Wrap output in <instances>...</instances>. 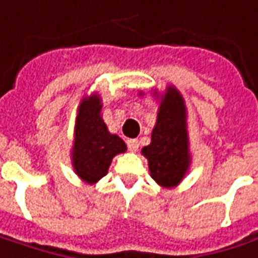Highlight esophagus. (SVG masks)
Wrapping results in <instances>:
<instances>
[{
  "label": "esophagus",
  "instance_id": "obj_1",
  "mask_svg": "<svg viewBox=\"0 0 258 258\" xmlns=\"http://www.w3.org/2000/svg\"><path fill=\"white\" fill-rule=\"evenodd\" d=\"M127 145H128L130 151H137L140 144H138V140H128V141H127Z\"/></svg>",
  "mask_w": 258,
  "mask_h": 258
}]
</instances>
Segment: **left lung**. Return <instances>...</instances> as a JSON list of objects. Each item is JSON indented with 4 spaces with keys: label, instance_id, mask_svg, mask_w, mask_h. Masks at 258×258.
Listing matches in <instances>:
<instances>
[{
    "label": "left lung",
    "instance_id": "1",
    "mask_svg": "<svg viewBox=\"0 0 258 258\" xmlns=\"http://www.w3.org/2000/svg\"><path fill=\"white\" fill-rule=\"evenodd\" d=\"M151 178L164 188H175L186 175L190 165L186 107L180 93L168 86L161 96L157 124L152 130L151 144L144 147Z\"/></svg>",
    "mask_w": 258,
    "mask_h": 258
}]
</instances>
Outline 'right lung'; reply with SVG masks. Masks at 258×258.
<instances>
[{"instance_id": "obj_1", "label": "right lung", "mask_w": 258, "mask_h": 258, "mask_svg": "<svg viewBox=\"0 0 258 258\" xmlns=\"http://www.w3.org/2000/svg\"><path fill=\"white\" fill-rule=\"evenodd\" d=\"M101 107L97 93L80 103L72 147L73 169L80 179L90 185L106 176L113 158L127 150L120 137L108 133L101 118Z\"/></svg>"}]
</instances>
